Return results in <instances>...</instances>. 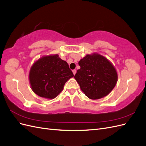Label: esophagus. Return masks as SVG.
I'll use <instances>...</instances> for the list:
<instances>
[{"instance_id": "1", "label": "esophagus", "mask_w": 146, "mask_h": 146, "mask_svg": "<svg viewBox=\"0 0 146 146\" xmlns=\"http://www.w3.org/2000/svg\"><path fill=\"white\" fill-rule=\"evenodd\" d=\"M72 72H73V74L74 75V74H75L76 73V70H73Z\"/></svg>"}]
</instances>
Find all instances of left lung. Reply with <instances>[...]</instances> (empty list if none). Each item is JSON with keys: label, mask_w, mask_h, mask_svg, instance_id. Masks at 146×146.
I'll return each mask as SVG.
<instances>
[{"label": "left lung", "mask_w": 146, "mask_h": 146, "mask_svg": "<svg viewBox=\"0 0 146 146\" xmlns=\"http://www.w3.org/2000/svg\"><path fill=\"white\" fill-rule=\"evenodd\" d=\"M74 79L81 90L90 99L106 96L117 81V73L114 66L105 57L98 54L86 55L78 63Z\"/></svg>", "instance_id": "8db88e82"}]
</instances>
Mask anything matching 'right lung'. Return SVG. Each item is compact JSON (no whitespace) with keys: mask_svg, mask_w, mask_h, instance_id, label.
<instances>
[{"mask_svg":"<svg viewBox=\"0 0 146 146\" xmlns=\"http://www.w3.org/2000/svg\"><path fill=\"white\" fill-rule=\"evenodd\" d=\"M73 76L68 64L57 54L40 58L29 73L32 90L38 96L49 99L56 98L65 82Z\"/></svg>","mask_w":146,"mask_h":146,"instance_id":"add662e5","label":"right lung"}]
</instances>
